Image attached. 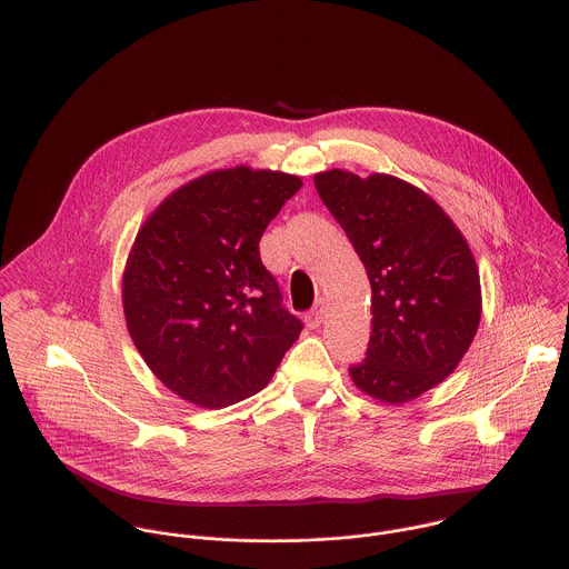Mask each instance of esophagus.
I'll return each mask as SVG.
<instances>
[{"label": "esophagus", "instance_id": "34e87169", "mask_svg": "<svg viewBox=\"0 0 569 569\" xmlns=\"http://www.w3.org/2000/svg\"><path fill=\"white\" fill-rule=\"evenodd\" d=\"M326 299H319L317 301V306L306 315V323L310 326V328H319L321 323H323V319H326Z\"/></svg>", "mask_w": 569, "mask_h": 569}]
</instances>
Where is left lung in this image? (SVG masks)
I'll list each match as a JSON object with an SVG mask.
<instances>
[{
	"instance_id": "left-lung-1",
	"label": "left lung",
	"mask_w": 569,
	"mask_h": 569,
	"mask_svg": "<svg viewBox=\"0 0 569 569\" xmlns=\"http://www.w3.org/2000/svg\"><path fill=\"white\" fill-rule=\"evenodd\" d=\"M321 201L346 230L372 288L368 357L352 383L390 406L443 383L479 330L483 299L475 254L448 212L386 172L315 174Z\"/></svg>"
}]
</instances>
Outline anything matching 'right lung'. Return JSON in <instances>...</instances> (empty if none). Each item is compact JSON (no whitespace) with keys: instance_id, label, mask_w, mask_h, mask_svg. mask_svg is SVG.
Segmentation results:
<instances>
[{"instance_id":"right-lung-1","label":"right lung","mask_w":569,"mask_h":569,"mask_svg":"<svg viewBox=\"0 0 569 569\" xmlns=\"http://www.w3.org/2000/svg\"><path fill=\"white\" fill-rule=\"evenodd\" d=\"M297 174L234 166L172 190L139 228L121 277L126 328L150 372L219 410L263 390L301 321L259 257V239L301 188Z\"/></svg>"}]
</instances>
